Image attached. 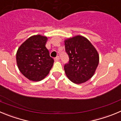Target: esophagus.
<instances>
[{"instance_id": "34e87169", "label": "esophagus", "mask_w": 121, "mask_h": 121, "mask_svg": "<svg viewBox=\"0 0 121 121\" xmlns=\"http://www.w3.org/2000/svg\"><path fill=\"white\" fill-rule=\"evenodd\" d=\"M54 60L55 61H58L60 60V57L59 56H57V57H55V58H54Z\"/></svg>"}]
</instances>
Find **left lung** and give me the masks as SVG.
<instances>
[{
  "mask_svg": "<svg viewBox=\"0 0 121 121\" xmlns=\"http://www.w3.org/2000/svg\"><path fill=\"white\" fill-rule=\"evenodd\" d=\"M64 45L69 57V61L64 67L67 78L76 84L88 81L99 63L96 49L86 38L80 35L66 39Z\"/></svg>",
  "mask_w": 121,
  "mask_h": 121,
  "instance_id": "1",
  "label": "left lung"
}]
</instances>
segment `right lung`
Instances as JSON below:
<instances>
[{
	"label": "right lung",
	"mask_w": 121,
	"mask_h": 121,
	"mask_svg": "<svg viewBox=\"0 0 121 121\" xmlns=\"http://www.w3.org/2000/svg\"><path fill=\"white\" fill-rule=\"evenodd\" d=\"M47 37L40 35L28 38L17 52L16 60L20 72L32 81H40L49 74L54 64L45 45Z\"/></svg>",
	"instance_id": "add662e5"
}]
</instances>
